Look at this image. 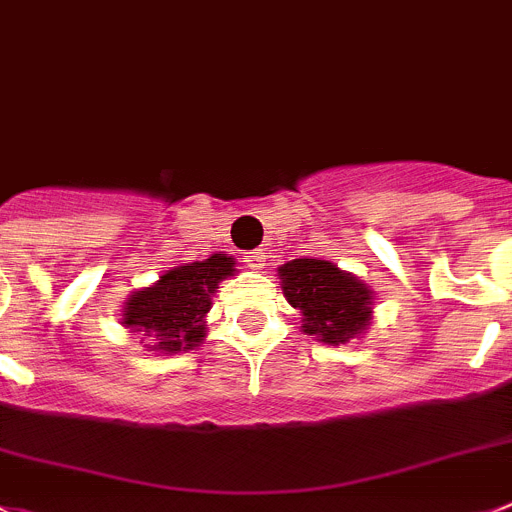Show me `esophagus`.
<instances>
[{"instance_id": "34e87169", "label": "esophagus", "mask_w": 512, "mask_h": 512, "mask_svg": "<svg viewBox=\"0 0 512 512\" xmlns=\"http://www.w3.org/2000/svg\"><path fill=\"white\" fill-rule=\"evenodd\" d=\"M242 262H245L247 267H252V270H262V267H265V252L260 250L245 252V255H242Z\"/></svg>"}]
</instances>
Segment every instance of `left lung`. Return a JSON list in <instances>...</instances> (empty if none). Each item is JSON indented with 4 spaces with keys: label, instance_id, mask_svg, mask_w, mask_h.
Segmentation results:
<instances>
[{
    "label": "left lung",
    "instance_id": "left-lung-1",
    "mask_svg": "<svg viewBox=\"0 0 512 512\" xmlns=\"http://www.w3.org/2000/svg\"><path fill=\"white\" fill-rule=\"evenodd\" d=\"M283 293L303 313V331L323 343H346L371 321V290L326 260H293L280 267Z\"/></svg>",
    "mask_w": 512,
    "mask_h": 512
}]
</instances>
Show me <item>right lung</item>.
Listing matches in <instances>:
<instances>
[{
	"label": "right lung",
	"mask_w": 512,
	"mask_h": 512,
	"mask_svg": "<svg viewBox=\"0 0 512 512\" xmlns=\"http://www.w3.org/2000/svg\"><path fill=\"white\" fill-rule=\"evenodd\" d=\"M234 272V260L212 255L161 275L154 288L138 290L123 310V323L143 336L159 338L161 351L194 348L204 338V315L212 308L219 280Z\"/></svg>",
	"instance_id": "obj_1"
}]
</instances>
